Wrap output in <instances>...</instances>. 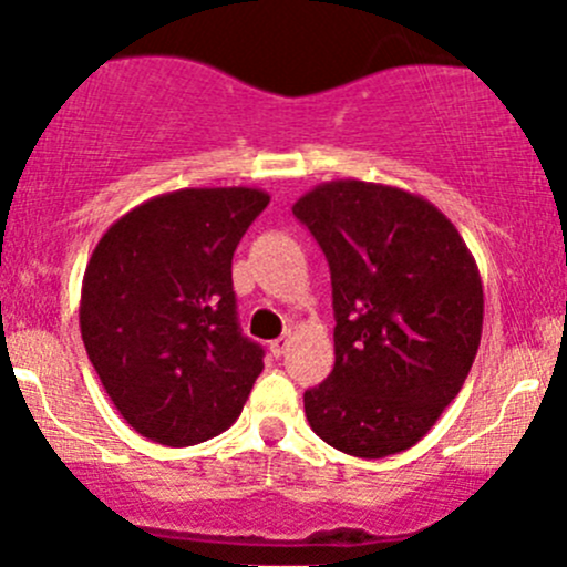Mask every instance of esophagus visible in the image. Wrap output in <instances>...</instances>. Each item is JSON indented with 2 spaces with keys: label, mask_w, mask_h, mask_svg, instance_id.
Segmentation results:
<instances>
[{
  "label": "esophagus",
  "mask_w": 567,
  "mask_h": 567,
  "mask_svg": "<svg viewBox=\"0 0 567 567\" xmlns=\"http://www.w3.org/2000/svg\"><path fill=\"white\" fill-rule=\"evenodd\" d=\"M288 343H290V338L282 336V338H277V341H271V347H268V349H271L274 358H279L285 352V349H288Z\"/></svg>",
  "instance_id": "obj_1"
}]
</instances>
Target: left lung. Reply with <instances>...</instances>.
<instances>
[{
    "label": "left lung",
    "instance_id": "1",
    "mask_svg": "<svg viewBox=\"0 0 567 567\" xmlns=\"http://www.w3.org/2000/svg\"><path fill=\"white\" fill-rule=\"evenodd\" d=\"M324 251L336 367L305 391L316 436L358 458L414 447L456 400L484 327V285L456 226L422 195L338 178L293 204Z\"/></svg>",
    "mask_w": 567,
    "mask_h": 567
}]
</instances>
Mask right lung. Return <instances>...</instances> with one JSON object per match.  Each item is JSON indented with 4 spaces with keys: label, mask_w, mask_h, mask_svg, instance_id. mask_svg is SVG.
Returning <instances> with one entry per match:
<instances>
[{
    "label": "right lung",
    "mask_w": 567,
    "mask_h": 567,
    "mask_svg": "<svg viewBox=\"0 0 567 567\" xmlns=\"http://www.w3.org/2000/svg\"><path fill=\"white\" fill-rule=\"evenodd\" d=\"M271 195L189 187L125 212L89 257L81 336L123 420L189 447L240 416L262 347L237 324L231 257Z\"/></svg>",
    "instance_id": "obj_1"
}]
</instances>
